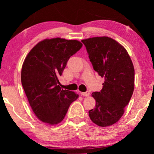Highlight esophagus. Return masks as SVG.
I'll use <instances>...</instances> for the list:
<instances>
[{
  "label": "esophagus",
  "instance_id": "esophagus-1",
  "mask_svg": "<svg viewBox=\"0 0 154 154\" xmlns=\"http://www.w3.org/2000/svg\"><path fill=\"white\" fill-rule=\"evenodd\" d=\"M81 95L82 96H85V97L89 96L90 95V92L87 91V92H81Z\"/></svg>",
  "mask_w": 154,
  "mask_h": 154
}]
</instances>
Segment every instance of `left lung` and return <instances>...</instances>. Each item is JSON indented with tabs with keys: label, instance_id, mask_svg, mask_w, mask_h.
Masks as SVG:
<instances>
[{
	"label": "left lung",
	"instance_id": "left-lung-1",
	"mask_svg": "<svg viewBox=\"0 0 154 154\" xmlns=\"http://www.w3.org/2000/svg\"><path fill=\"white\" fill-rule=\"evenodd\" d=\"M94 70L104 78L100 92H94L95 108L89 111L91 121L101 127L113 125L124 113L134 91V69L125 48L111 38L82 40Z\"/></svg>",
	"mask_w": 154,
	"mask_h": 154
}]
</instances>
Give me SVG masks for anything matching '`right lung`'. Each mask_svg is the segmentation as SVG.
I'll use <instances>...</instances> for the list:
<instances>
[{
  "instance_id": "obj_1",
  "label": "right lung",
  "mask_w": 154,
  "mask_h": 154,
  "mask_svg": "<svg viewBox=\"0 0 154 154\" xmlns=\"http://www.w3.org/2000/svg\"><path fill=\"white\" fill-rule=\"evenodd\" d=\"M83 46L76 40L45 39L29 52L23 63L21 81L33 113L49 125L60 123L70 104L79 97L63 90L59 81L69 59Z\"/></svg>"
}]
</instances>
